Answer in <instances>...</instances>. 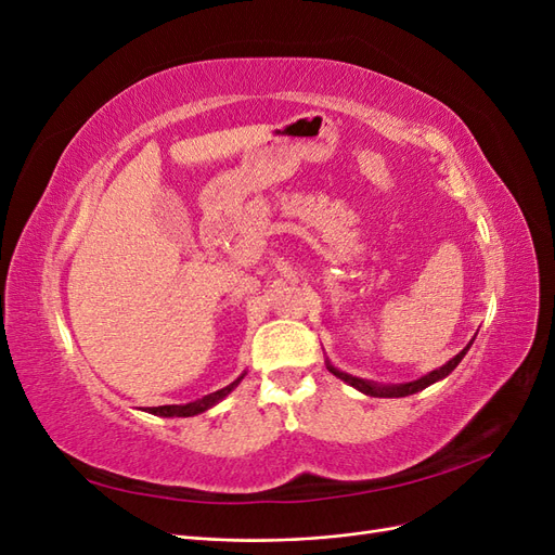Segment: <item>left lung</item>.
<instances>
[{
	"instance_id": "8db88e82",
	"label": "left lung",
	"mask_w": 555,
	"mask_h": 555,
	"mask_svg": "<svg viewBox=\"0 0 555 555\" xmlns=\"http://www.w3.org/2000/svg\"><path fill=\"white\" fill-rule=\"evenodd\" d=\"M473 340H475V338H473ZM473 340H469V345H473ZM469 345L463 347V349L459 351V354L453 357L451 361H447L442 367H438V371H433V373H428V375H424V377H418V379H414V382H405V384H377V382H371V379H361V377H354V375H347V373L338 371V367H333L328 361H326V367H328V371H331L335 377H340L343 382H347L349 386H354V389H359V391L365 393V396H375V398H405V396H412V393H416V391L426 389V386H430V384H435V382L444 379V377L453 371V367H456V365L463 361V357L467 354Z\"/></svg>"
}]
</instances>
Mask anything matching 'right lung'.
<instances>
[{
	"mask_svg": "<svg viewBox=\"0 0 555 555\" xmlns=\"http://www.w3.org/2000/svg\"><path fill=\"white\" fill-rule=\"evenodd\" d=\"M243 377H245V373H243L236 382H231L229 386H224V389L215 391V393H208V396L198 398V400H194V402H188V405H162V408H147V412H150V414H159V416H194V414H201V412L210 410L212 405H217V402H220L222 398H227L233 389H236L238 382H241Z\"/></svg>",
	"mask_w": 555,
	"mask_h": 555,
	"instance_id": "right-lung-1",
	"label": "right lung"
}]
</instances>
